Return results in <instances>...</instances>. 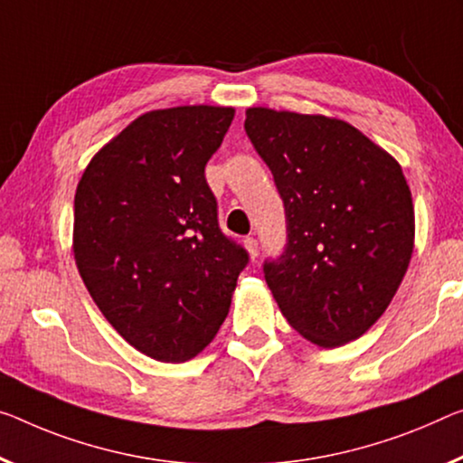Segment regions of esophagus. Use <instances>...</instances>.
I'll list each match as a JSON object with an SVG mask.
<instances>
[{
  "label": "esophagus",
  "instance_id": "1",
  "mask_svg": "<svg viewBox=\"0 0 463 463\" xmlns=\"http://www.w3.org/2000/svg\"><path fill=\"white\" fill-rule=\"evenodd\" d=\"M244 246L248 254H250V259H256V256H259V241L254 238H244Z\"/></svg>",
  "mask_w": 463,
  "mask_h": 463
}]
</instances>
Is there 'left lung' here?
Listing matches in <instances>:
<instances>
[{"instance_id": "1", "label": "left lung", "mask_w": 463, "mask_h": 463, "mask_svg": "<svg viewBox=\"0 0 463 463\" xmlns=\"http://www.w3.org/2000/svg\"><path fill=\"white\" fill-rule=\"evenodd\" d=\"M244 128L286 207V252L265 262L281 315L321 347L358 339L387 310L414 252L402 165L337 118L250 108Z\"/></svg>"}]
</instances>
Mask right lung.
Segmentation results:
<instances>
[{
	"label": "right lung",
	"mask_w": 463,
	"mask_h": 463,
	"mask_svg": "<svg viewBox=\"0 0 463 463\" xmlns=\"http://www.w3.org/2000/svg\"><path fill=\"white\" fill-rule=\"evenodd\" d=\"M233 113L215 105L142 113L78 182V273L113 329L153 360L186 362L211 344L248 262L219 230L204 180Z\"/></svg>",
	"instance_id": "obj_1"
}]
</instances>
